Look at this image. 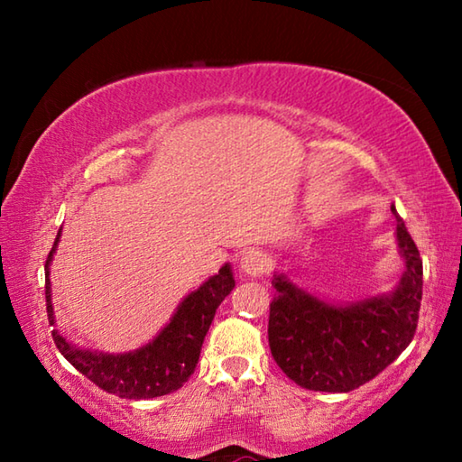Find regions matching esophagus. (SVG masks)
<instances>
[{
    "mask_svg": "<svg viewBox=\"0 0 462 462\" xmlns=\"http://www.w3.org/2000/svg\"><path fill=\"white\" fill-rule=\"evenodd\" d=\"M238 267L248 277H261L263 273H267V269L271 267V259H269V254L264 253V250L248 248L240 254Z\"/></svg>",
    "mask_w": 462,
    "mask_h": 462,
    "instance_id": "obj_1",
    "label": "esophagus"
}]
</instances>
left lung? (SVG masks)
I'll list each match as a JSON object with an SVG mask.
<instances>
[{"label": "left lung", "mask_w": 462, "mask_h": 462, "mask_svg": "<svg viewBox=\"0 0 462 462\" xmlns=\"http://www.w3.org/2000/svg\"><path fill=\"white\" fill-rule=\"evenodd\" d=\"M397 245L405 273L393 293L353 306H332L301 291L283 275L269 311V346L289 379L310 391L348 393L400 356L418 328L421 259L395 208Z\"/></svg>", "instance_id": "1"}]
</instances>
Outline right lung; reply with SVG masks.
I'll list each match as a JSON object with an SVG mask.
<instances>
[{"label":"right lung","mask_w":462,"mask_h":462,"mask_svg":"<svg viewBox=\"0 0 462 462\" xmlns=\"http://www.w3.org/2000/svg\"><path fill=\"white\" fill-rule=\"evenodd\" d=\"M60 230L54 245L46 256L44 271L49 275L52 253L57 250ZM46 314L51 326L54 324L51 301V279L46 277ZM234 289V277L230 264L220 269L217 275L208 279L198 291L185 297L177 308L171 322L162 328L146 346L126 355H104L79 350L69 344L62 336L52 330V340L60 355L71 363L77 371L96 383L99 389L114 393L124 400H151L173 393L191 377L195 365L199 361L201 344L216 316V310L224 297Z\"/></svg>","instance_id":"right-lung-1"}]
</instances>
